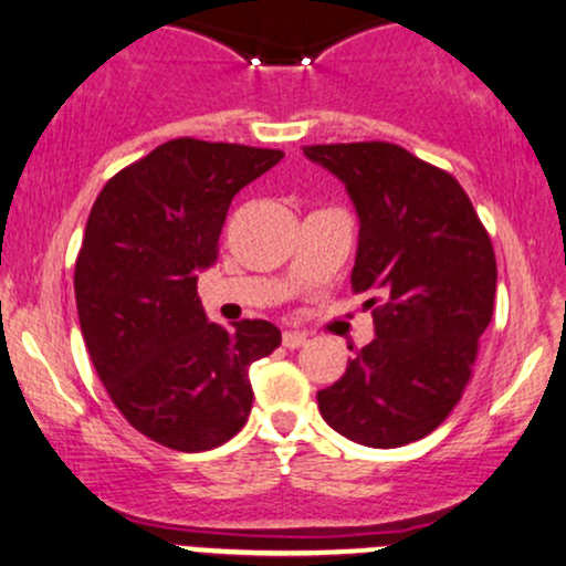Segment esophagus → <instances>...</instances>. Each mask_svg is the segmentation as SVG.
<instances>
[{
  "label": "esophagus",
  "instance_id": "esophagus-1",
  "mask_svg": "<svg viewBox=\"0 0 566 566\" xmlns=\"http://www.w3.org/2000/svg\"><path fill=\"white\" fill-rule=\"evenodd\" d=\"M282 343H284V348H301V346H305V335L303 333H284Z\"/></svg>",
  "mask_w": 566,
  "mask_h": 566
}]
</instances>
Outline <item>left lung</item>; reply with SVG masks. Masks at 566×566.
I'll return each instance as SVG.
<instances>
[{"mask_svg": "<svg viewBox=\"0 0 566 566\" xmlns=\"http://www.w3.org/2000/svg\"><path fill=\"white\" fill-rule=\"evenodd\" d=\"M303 154L346 184L359 216L350 290L365 292L375 340L316 394L322 418L365 447L428 437L469 386L492 319L490 233L450 172L394 143H322Z\"/></svg>", "mask_w": 566, "mask_h": 566, "instance_id": "8db88e82", "label": "left lung"}]
</instances>
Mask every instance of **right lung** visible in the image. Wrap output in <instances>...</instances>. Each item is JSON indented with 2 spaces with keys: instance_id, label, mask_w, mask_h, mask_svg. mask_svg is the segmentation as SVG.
Instances as JSON below:
<instances>
[{
  "instance_id": "add662e5",
  "label": "right lung",
  "mask_w": 566,
  "mask_h": 566,
  "mask_svg": "<svg viewBox=\"0 0 566 566\" xmlns=\"http://www.w3.org/2000/svg\"><path fill=\"white\" fill-rule=\"evenodd\" d=\"M282 157L175 138L116 172L90 210L74 271L84 343L116 409L161 447L205 452L237 437L250 365L282 343L265 319L207 322L197 295L231 199Z\"/></svg>"
}]
</instances>
